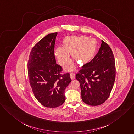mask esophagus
<instances>
[{"label":"esophagus","mask_w":134,"mask_h":134,"mask_svg":"<svg viewBox=\"0 0 134 134\" xmlns=\"http://www.w3.org/2000/svg\"><path fill=\"white\" fill-rule=\"evenodd\" d=\"M70 77H71V79L72 80H74V79H75V74L74 73L72 72V73H71L70 74Z\"/></svg>","instance_id":"34e87169"}]
</instances>
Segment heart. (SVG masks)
<instances>
[{
  "mask_svg": "<svg viewBox=\"0 0 134 134\" xmlns=\"http://www.w3.org/2000/svg\"><path fill=\"white\" fill-rule=\"evenodd\" d=\"M63 46H59L55 49L54 53L59 63L64 66L70 58L71 52L72 57L81 64H85L92 59L97 48L94 39L85 36H66L63 41ZM74 68V63L70 61L65 67L67 70Z\"/></svg>",
  "mask_w": 134,
  "mask_h": 134,
  "instance_id": "obj_1",
  "label": "heart"
}]
</instances>
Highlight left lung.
I'll list each match as a JSON object with an SVG mask.
<instances>
[{"instance_id":"1","label":"left lung","mask_w":134,"mask_h":134,"mask_svg":"<svg viewBox=\"0 0 134 134\" xmlns=\"http://www.w3.org/2000/svg\"><path fill=\"white\" fill-rule=\"evenodd\" d=\"M113 51L102 40L97 55L84 65L75 78L80 82L82 101L91 106L103 103L108 98L116 76V65Z\"/></svg>"}]
</instances>
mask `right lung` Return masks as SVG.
Listing matches in <instances>:
<instances>
[{
	"label": "right lung",
	"instance_id": "add662e5",
	"mask_svg": "<svg viewBox=\"0 0 134 134\" xmlns=\"http://www.w3.org/2000/svg\"><path fill=\"white\" fill-rule=\"evenodd\" d=\"M58 33H50L35 45L30 52L28 73L37 100L46 107L55 108L65 101V90L71 82L70 74H62L56 63L54 48Z\"/></svg>",
	"mask_w": 134,
	"mask_h": 134
}]
</instances>
